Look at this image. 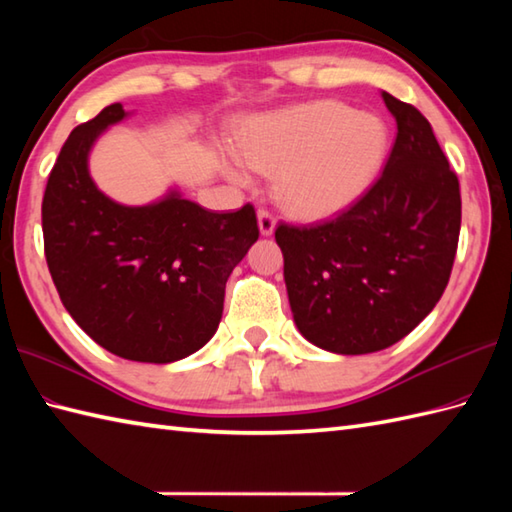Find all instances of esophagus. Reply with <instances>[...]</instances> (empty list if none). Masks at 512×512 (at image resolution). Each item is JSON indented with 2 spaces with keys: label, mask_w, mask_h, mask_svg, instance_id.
I'll return each mask as SVG.
<instances>
[{
  "label": "esophagus",
  "mask_w": 512,
  "mask_h": 512,
  "mask_svg": "<svg viewBox=\"0 0 512 512\" xmlns=\"http://www.w3.org/2000/svg\"><path fill=\"white\" fill-rule=\"evenodd\" d=\"M257 224H259V233H262L264 237H270L275 233V217H273V213L270 211H266V209H259L257 211Z\"/></svg>",
  "instance_id": "1"
}]
</instances>
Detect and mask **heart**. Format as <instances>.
<instances>
[{
	"mask_svg": "<svg viewBox=\"0 0 512 512\" xmlns=\"http://www.w3.org/2000/svg\"><path fill=\"white\" fill-rule=\"evenodd\" d=\"M387 147L389 129L380 116L312 101L248 118L237 154H226L222 169L235 182H248L250 167L275 173V195L288 213L325 220L363 198Z\"/></svg>",
	"mask_w": 512,
	"mask_h": 512,
	"instance_id": "1",
	"label": "heart"
}]
</instances>
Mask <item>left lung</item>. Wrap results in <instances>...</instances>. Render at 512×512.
I'll list each match as a JSON object with an SVG mask.
<instances>
[{"label":"left lung","instance_id":"1","mask_svg":"<svg viewBox=\"0 0 512 512\" xmlns=\"http://www.w3.org/2000/svg\"><path fill=\"white\" fill-rule=\"evenodd\" d=\"M383 101L398 134L374 187L332 222L275 231L292 319L332 354L405 339L436 308L458 250V176L427 118L387 92Z\"/></svg>","mask_w":512,"mask_h":512}]
</instances>
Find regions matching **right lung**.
<instances>
[{"mask_svg":"<svg viewBox=\"0 0 512 512\" xmlns=\"http://www.w3.org/2000/svg\"><path fill=\"white\" fill-rule=\"evenodd\" d=\"M127 116L112 103L65 140L41 204L43 244L63 306L90 339L127 361L165 365L213 339L226 281L259 228L250 204L213 213L178 187L140 206L105 195L90 154Z\"/></svg>","mask_w":512,"mask_h":512,"instance_id":"obj_1","label":"right lung"}]
</instances>
